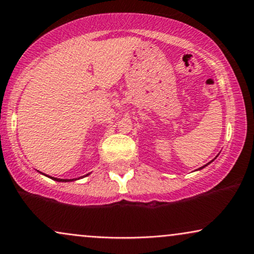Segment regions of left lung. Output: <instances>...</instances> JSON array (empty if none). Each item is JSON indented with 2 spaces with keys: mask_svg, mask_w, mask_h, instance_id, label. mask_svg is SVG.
I'll use <instances>...</instances> for the list:
<instances>
[{
  "mask_svg": "<svg viewBox=\"0 0 254 254\" xmlns=\"http://www.w3.org/2000/svg\"><path fill=\"white\" fill-rule=\"evenodd\" d=\"M210 162H213V161H210ZM210 162H209V163H210ZM209 163H207V164H204V166H202V167H201V168H198V170H201V169H203V168L204 167H207V166H208V164Z\"/></svg>",
  "mask_w": 254,
  "mask_h": 254,
  "instance_id": "8db88e82",
  "label": "left lung"
}]
</instances>
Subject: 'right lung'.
<instances>
[{"label": "right lung", "mask_w": 254, "mask_h": 254, "mask_svg": "<svg viewBox=\"0 0 254 254\" xmlns=\"http://www.w3.org/2000/svg\"><path fill=\"white\" fill-rule=\"evenodd\" d=\"M40 174H42V173H40ZM42 175H45V174H42ZM90 175V174H86V175L85 176H88ZM45 176H47V177H50V179H52V180H54V181H57V182H72V181H77V180H80V179H82V177H85V176H81V177H78V179H57V177H53V176H50V175H45Z\"/></svg>", "instance_id": "right-lung-1"}]
</instances>
